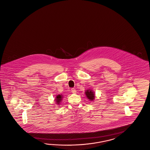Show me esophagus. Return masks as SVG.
Returning <instances> with one entry per match:
<instances>
[{
  "instance_id": "esophagus-1",
  "label": "esophagus",
  "mask_w": 150,
  "mask_h": 150,
  "mask_svg": "<svg viewBox=\"0 0 150 150\" xmlns=\"http://www.w3.org/2000/svg\"><path fill=\"white\" fill-rule=\"evenodd\" d=\"M71 92L73 93H76V89H75L74 88H71Z\"/></svg>"
}]
</instances>
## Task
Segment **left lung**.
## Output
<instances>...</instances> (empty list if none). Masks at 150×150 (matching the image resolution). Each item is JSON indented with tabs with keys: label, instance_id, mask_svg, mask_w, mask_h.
Masks as SVG:
<instances>
[{
	"label": "left lung",
	"instance_id": "obj_1",
	"mask_svg": "<svg viewBox=\"0 0 150 150\" xmlns=\"http://www.w3.org/2000/svg\"><path fill=\"white\" fill-rule=\"evenodd\" d=\"M86 95L87 96V97L89 99V100H93V99H94V93H93V91L92 90H87L86 91Z\"/></svg>",
	"mask_w": 150,
	"mask_h": 150
}]
</instances>
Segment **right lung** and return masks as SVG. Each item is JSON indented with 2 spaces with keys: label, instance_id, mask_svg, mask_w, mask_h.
<instances>
[{
  "label": "right lung",
  "instance_id": "add662e5",
  "mask_svg": "<svg viewBox=\"0 0 150 150\" xmlns=\"http://www.w3.org/2000/svg\"><path fill=\"white\" fill-rule=\"evenodd\" d=\"M55 100H56L55 101L57 102L56 103H57V104H59L60 103L61 100H62V96H61V95L57 96L56 98V99H55Z\"/></svg>",
  "mask_w": 150,
  "mask_h": 150
}]
</instances>
